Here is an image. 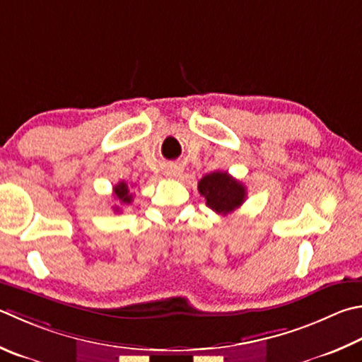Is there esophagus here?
Masks as SVG:
<instances>
[{"instance_id":"34e87169","label":"esophagus","mask_w":362,"mask_h":362,"mask_svg":"<svg viewBox=\"0 0 362 362\" xmlns=\"http://www.w3.org/2000/svg\"><path fill=\"white\" fill-rule=\"evenodd\" d=\"M179 174H180V170L177 169V168H170L168 170V175H170V177H175V175H179Z\"/></svg>"}]
</instances>
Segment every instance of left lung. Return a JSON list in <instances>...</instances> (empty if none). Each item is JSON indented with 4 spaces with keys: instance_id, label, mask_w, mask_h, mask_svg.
<instances>
[{
    "instance_id": "left-lung-1",
    "label": "left lung",
    "mask_w": 362,
    "mask_h": 362,
    "mask_svg": "<svg viewBox=\"0 0 362 362\" xmlns=\"http://www.w3.org/2000/svg\"><path fill=\"white\" fill-rule=\"evenodd\" d=\"M198 192L206 198V206L220 215H228L240 207L247 198V188L228 173H210L198 183Z\"/></svg>"
}]
</instances>
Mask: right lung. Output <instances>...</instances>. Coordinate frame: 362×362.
Returning a JSON list of instances; mask_svg holds the SVG:
<instances>
[{"mask_svg":"<svg viewBox=\"0 0 362 362\" xmlns=\"http://www.w3.org/2000/svg\"><path fill=\"white\" fill-rule=\"evenodd\" d=\"M114 198L118 204H123V206H128V204H131V201H133V194L129 193V188L127 185V182H120L117 183V185L114 187ZM114 210H122L120 206L114 207Z\"/></svg>","mask_w":362,"mask_h":362,"instance_id":"obj_1","label":"right lung"}]
</instances>
